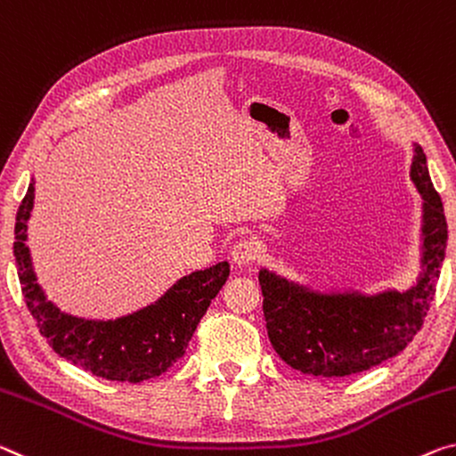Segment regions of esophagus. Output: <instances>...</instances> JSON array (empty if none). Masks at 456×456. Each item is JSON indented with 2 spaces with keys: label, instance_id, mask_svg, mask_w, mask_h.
<instances>
[{
  "label": "esophagus",
  "instance_id": "esophagus-1",
  "mask_svg": "<svg viewBox=\"0 0 456 456\" xmlns=\"http://www.w3.org/2000/svg\"><path fill=\"white\" fill-rule=\"evenodd\" d=\"M232 260L238 265H252L260 255V244L255 238H242L232 246Z\"/></svg>",
  "mask_w": 456,
  "mask_h": 456
}]
</instances>
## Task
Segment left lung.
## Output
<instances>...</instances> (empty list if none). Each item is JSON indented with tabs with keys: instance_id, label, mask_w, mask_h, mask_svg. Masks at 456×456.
<instances>
[{
	"instance_id": "obj_1",
	"label": "left lung",
	"mask_w": 456,
	"mask_h": 456,
	"mask_svg": "<svg viewBox=\"0 0 456 456\" xmlns=\"http://www.w3.org/2000/svg\"><path fill=\"white\" fill-rule=\"evenodd\" d=\"M410 177L424 200V273L406 293H313L274 273H258L268 339L293 370L319 378L365 371L398 355L420 331L436 293L446 250V218L427 155L414 145Z\"/></svg>"
}]
</instances>
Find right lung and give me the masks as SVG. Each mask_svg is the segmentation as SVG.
Segmentation results:
<instances>
[{"instance_id":"obj_1","label":"right lung","mask_w":456,"mask_h":456,"mask_svg":"<svg viewBox=\"0 0 456 456\" xmlns=\"http://www.w3.org/2000/svg\"><path fill=\"white\" fill-rule=\"evenodd\" d=\"M34 206V183H29L16 214V256L21 295L42 338L54 352L93 376L113 382H143L167 371L220 293L230 274L228 263L179 279L158 303L115 321H88L62 313L46 301L29 263L26 222Z\"/></svg>"}]
</instances>
